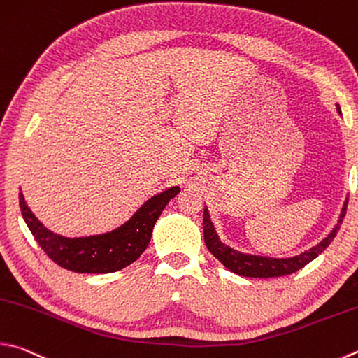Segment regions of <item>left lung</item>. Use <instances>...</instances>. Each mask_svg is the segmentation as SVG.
<instances>
[{"instance_id": "obj_1", "label": "left lung", "mask_w": 358, "mask_h": 358, "mask_svg": "<svg viewBox=\"0 0 358 358\" xmlns=\"http://www.w3.org/2000/svg\"><path fill=\"white\" fill-rule=\"evenodd\" d=\"M338 113L340 111V106L336 108ZM346 208H348V200L344 201L343 210L340 214V220L335 225V229L330 231L327 238H324L322 241L311 247L310 250L301 253V255H296L292 258H269V257H257V255H247V253H241L233 250L231 247L225 245L220 243L219 236L214 231L213 222L210 219V213H208V208L203 211V238L205 244L214 257H216L220 263H222L227 269L235 272L238 275L243 277H255V278H271V277H283L289 275L292 272L302 269L303 266H307L310 262L322 253L327 249L329 244L334 241L336 236L338 230H340V225L343 222L344 216H346Z\"/></svg>"}]
</instances>
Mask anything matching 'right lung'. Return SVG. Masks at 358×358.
<instances>
[{
	"label": "right lung",
	"instance_id": "obj_1",
	"mask_svg": "<svg viewBox=\"0 0 358 358\" xmlns=\"http://www.w3.org/2000/svg\"><path fill=\"white\" fill-rule=\"evenodd\" d=\"M178 192V186L162 191L158 196L148 199L134 216L119 229L105 235L86 238H64L50 231L32 214L22 192L18 199L22 216L32 236L56 264L81 274H108L127 268L141 257L150 243L152 230L161 211Z\"/></svg>",
	"mask_w": 358,
	"mask_h": 358
}]
</instances>
